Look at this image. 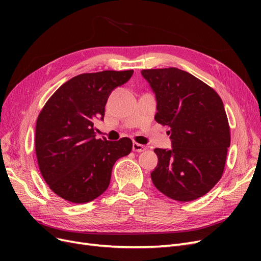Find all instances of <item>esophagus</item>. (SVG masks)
Masks as SVG:
<instances>
[{
  "label": "esophagus",
  "instance_id": "1",
  "mask_svg": "<svg viewBox=\"0 0 261 261\" xmlns=\"http://www.w3.org/2000/svg\"><path fill=\"white\" fill-rule=\"evenodd\" d=\"M133 150H134V151H136V152H143V151H145V150H146V147L144 145L134 143L133 144Z\"/></svg>",
  "mask_w": 261,
  "mask_h": 261
}]
</instances>
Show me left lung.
<instances>
[{
    "label": "left lung",
    "instance_id": "1",
    "mask_svg": "<svg viewBox=\"0 0 261 261\" xmlns=\"http://www.w3.org/2000/svg\"><path fill=\"white\" fill-rule=\"evenodd\" d=\"M156 100L154 120L170 126L172 148H155L153 185L169 198L192 201L222 176L230 127L223 102L211 87L175 67L143 69Z\"/></svg>",
    "mask_w": 261,
    "mask_h": 261
}]
</instances>
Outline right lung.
I'll list each match as a JSON object with an SVG mask.
<instances>
[{"mask_svg": "<svg viewBox=\"0 0 261 261\" xmlns=\"http://www.w3.org/2000/svg\"><path fill=\"white\" fill-rule=\"evenodd\" d=\"M134 70H103L73 77L55 91L38 116L36 154L39 169L58 196L74 203L103 194L113 165L133 147L127 137L97 139L93 122L103 120L111 92L127 83Z\"/></svg>", "mask_w": 261, "mask_h": 261, "instance_id": "add662e5", "label": "right lung"}]
</instances>
